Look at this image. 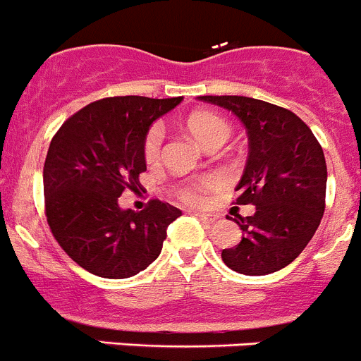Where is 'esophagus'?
<instances>
[{
	"instance_id": "obj_1",
	"label": "esophagus",
	"mask_w": 361,
	"mask_h": 361,
	"mask_svg": "<svg viewBox=\"0 0 361 361\" xmlns=\"http://www.w3.org/2000/svg\"><path fill=\"white\" fill-rule=\"evenodd\" d=\"M198 218L202 219L204 223H214L216 219H218V216L212 214V212H197Z\"/></svg>"
}]
</instances>
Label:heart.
Returning a JSON list of instances; mask_svg holds the SVG:
<instances>
[{
    "label": "heart",
    "mask_w": 361,
    "mask_h": 361,
    "mask_svg": "<svg viewBox=\"0 0 361 361\" xmlns=\"http://www.w3.org/2000/svg\"><path fill=\"white\" fill-rule=\"evenodd\" d=\"M188 131L193 135V138L197 140L200 145H204L205 149L212 145H223L226 140L232 135V129H230L228 123L221 118V116L214 115V113L209 111H197L193 115L188 116L186 120ZM164 140V129L163 126L156 123L149 129V133L145 135L143 140V157H145L147 163H156L161 156V145H163ZM211 188L209 180H200V183H191L183 186L178 190L180 198L191 204H197L200 202L202 195Z\"/></svg>",
    "instance_id": "1"
}]
</instances>
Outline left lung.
Instances as JSON below:
<instances>
[{
  "instance_id": "8db88e82",
  "label": "left lung",
  "mask_w": 361,
  "mask_h": 361,
  "mask_svg": "<svg viewBox=\"0 0 361 361\" xmlns=\"http://www.w3.org/2000/svg\"><path fill=\"white\" fill-rule=\"evenodd\" d=\"M200 101L234 113L248 135L235 204L255 205V212L235 214L243 239L223 250V262L248 276L280 271L303 252L324 214V152L310 127L289 109L243 95H202Z\"/></svg>"
}]
</instances>
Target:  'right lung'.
I'll use <instances>...</instances> for the list:
<instances>
[{
    "label": "right lung",
    "instance_id": "right-lung-1",
    "mask_svg": "<svg viewBox=\"0 0 361 361\" xmlns=\"http://www.w3.org/2000/svg\"><path fill=\"white\" fill-rule=\"evenodd\" d=\"M183 97H108L85 106L58 129L44 164L46 216L75 264L102 278H129L159 257L166 228L183 211L150 200L122 209L120 195L142 190L143 140Z\"/></svg>",
    "mask_w": 361,
    "mask_h": 361
}]
</instances>
